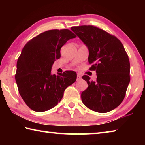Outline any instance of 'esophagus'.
Instances as JSON below:
<instances>
[{"label":"esophagus","instance_id":"1","mask_svg":"<svg viewBox=\"0 0 145 145\" xmlns=\"http://www.w3.org/2000/svg\"><path fill=\"white\" fill-rule=\"evenodd\" d=\"M82 78L81 75H80L79 73H77V80H79Z\"/></svg>","mask_w":145,"mask_h":145}]
</instances>
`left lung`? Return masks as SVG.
<instances>
[{
  "label": "left lung",
  "instance_id": "8db88e82",
  "mask_svg": "<svg viewBox=\"0 0 145 145\" xmlns=\"http://www.w3.org/2000/svg\"><path fill=\"white\" fill-rule=\"evenodd\" d=\"M89 50L90 70L96 71L97 80L82 78L88 87L82 92V101L95 112H107L121 104L130 82V62L123 45L116 36L93 25L71 27Z\"/></svg>",
  "mask_w": 145,
  "mask_h": 145
}]
</instances>
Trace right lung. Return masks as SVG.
Listing matches in <instances>:
<instances>
[{"mask_svg": "<svg viewBox=\"0 0 145 145\" xmlns=\"http://www.w3.org/2000/svg\"><path fill=\"white\" fill-rule=\"evenodd\" d=\"M75 34L68 29H53L32 38L24 46L16 64L15 79L18 92L27 105L34 111L43 112L55 107L64 91L77 79L74 71L51 74L61 48Z\"/></svg>", "mask_w": 145, "mask_h": 145, "instance_id": "1", "label": "right lung"}]
</instances>
